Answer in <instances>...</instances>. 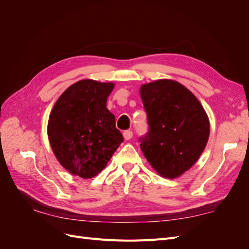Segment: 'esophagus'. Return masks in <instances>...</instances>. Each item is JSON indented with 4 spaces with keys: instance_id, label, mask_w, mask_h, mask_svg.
<instances>
[{
    "instance_id": "34e87169",
    "label": "esophagus",
    "mask_w": 249,
    "mask_h": 249,
    "mask_svg": "<svg viewBox=\"0 0 249 249\" xmlns=\"http://www.w3.org/2000/svg\"><path fill=\"white\" fill-rule=\"evenodd\" d=\"M124 137L125 140H130L133 137V132L131 130H126L124 132Z\"/></svg>"
}]
</instances>
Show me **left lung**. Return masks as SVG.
I'll use <instances>...</instances> for the list:
<instances>
[{"label": "left lung", "instance_id": "8db88e82", "mask_svg": "<svg viewBox=\"0 0 249 249\" xmlns=\"http://www.w3.org/2000/svg\"><path fill=\"white\" fill-rule=\"evenodd\" d=\"M140 95L148 131L140 148L154 169L175 178L192 167L205 149L210 134L206 111L194 94L171 80L142 85Z\"/></svg>", "mask_w": 249, "mask_h": 249}]
</instances>
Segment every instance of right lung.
Here are the masks:
<instances>
[{"label":"right lung","instance_id":"add662e5","mask_svg":"<svg viewBox=\"0 0 249 249\" xmlns=\"http://www.w3.org/2000/svg\"><path fill=\"white\" fill-rule=\"evenodd\" d=\"M112 83L82 80L59 97L49 118L53 152L74 176L91 178L106 166L124 142L115 116L107 109Z\"/></svg>","mask_w":249,"mask_h":249}]
</instances>
